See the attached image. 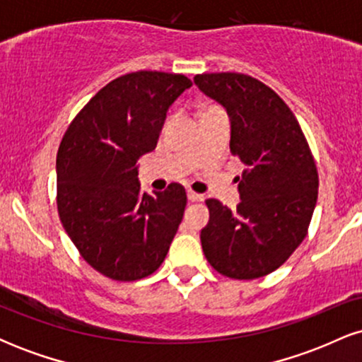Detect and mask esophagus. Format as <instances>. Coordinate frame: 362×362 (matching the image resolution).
<instances>
[{"instance_id": "esophagus-1", "label": "esophagus", "mask_w": 362, "mask_h": 362, "mask_svg": "<svg viewBox=\"0 0 362 362\" xmlns=\"http://www.w3.org/2000/svg\"><path fill=\"white\" fill-rule=\"evenodd\" d=\"M187 197H189L190 202H201V201H204V195L194 192V190H189V192H187Z\"/></svg>"}]
</instances>
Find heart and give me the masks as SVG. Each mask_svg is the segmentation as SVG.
Segmentation results:
<instances>
[{
  "mask_svg": "<svg viewBox=\"0 0 362 362\" xmlns=\"http://www.w3.org/2000/svg\"><path fill=\"white\" fill-rule=\"evenodd\" d=\"M213 109H216V107H209V109H206L204 112H207V110H213Z\"/></svg>",
  "mask_w": 362,
  "mask_h": 362,
  "instance_id": "obj_1",
  "label": "heart"
}]
</instances>
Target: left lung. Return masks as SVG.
Here are the masks:
<instances>
[{"label": "left lung", "instance_id": "left-lung-1", "mask_svg": "<svg viewBox=\"0 0 362 362\" xmlns=\"http://www.w3.org/2000/svg\"><path fill=\"white\" fill-rule=\"evenodd\" d=\"M194 81L228 110L230 151L247 165L236 209L206 201L202 250L223 276L259 279L279 269L308 235L317 163L298 119L267 85L242 73L195 74Z\"/></svg>", "mask_w": 362, "mask_h": 362}]
</instances>
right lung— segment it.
Wrapping results in <instances>:
<instances>
[{
	"label": "right lung",
	"instance_id": "obj_1",
	"mask_svg": "<svg viewBox=\"0 0 362 362\" xmlns=\"http://www.w3.org/2000/svg\"><path fill=\"white\" fill-rule=\"evenodd\" d=\"M189 86L184 74L127 73L91 97L62 136L57 213L86 264L109 279L151 276L177 233L185 189L143 194L136 161L156 148L168 107Z\"/></svg>",
	"mask_w": 362,
	"mask_h": 362
}]
</instances>
